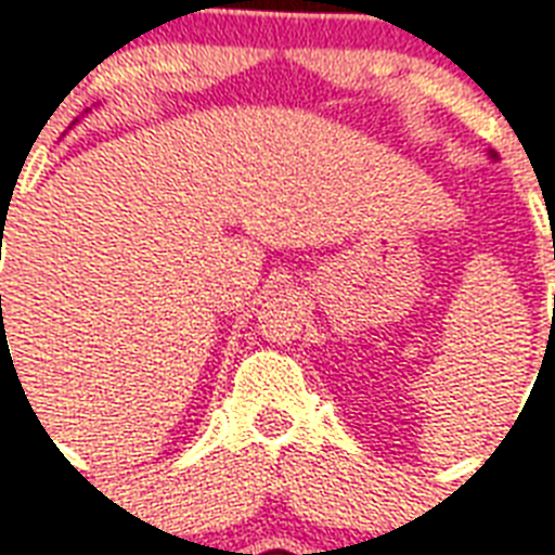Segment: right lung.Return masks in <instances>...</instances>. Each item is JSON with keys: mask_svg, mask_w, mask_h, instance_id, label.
<instances>
[{"mask_svg": "<svg viewBox=\"0 0 555 555\" xmlns=\"http://www.w3.org/2000/svg\"><path fill=\"white\" fill-rule=\"evenodd\" d=\"M0 299H2V296H0Z\"/></svg>", "mask_w": 555, "mask_h": 555, "instance_id": "right-lung-1", "label": "right lung"}]
</instances>
